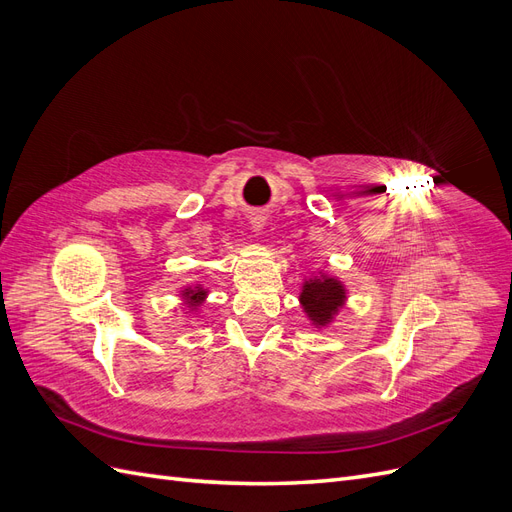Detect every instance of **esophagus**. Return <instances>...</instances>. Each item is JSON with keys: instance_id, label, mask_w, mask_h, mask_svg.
Segmentation results:
<instances>
[{"instance_id": "esophagus-1", "label": "esophagus", "mask_w": 512, "mask_h": 512, "mask_svg": "<svg viewBox=\"0 0 512 512\" xmlns=\"http://www.w3.org/2000/svg\"><path fill=\"white\" fill-rule=\"evenodd\" d=\"M252 228H254V232H260V230H262V222H260V220H254V222H252Z\"/></svg>"}]
</instances>
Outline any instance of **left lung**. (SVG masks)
I'll use <instances>...</instances> for the list:
<instances>
[{
  "label": "left lung",
  "instance_id": "left-lung-1",
  "mask_svg": "<svg viewBox=\"0 0 512 512\" xmlns=\"http://www.w3.org/2000/svg\"><path fill=\"white\" fill-rule=\"evenodd\" d=\"M348 292L344 282L329 273H320L303 282L299 301L305 316L312 320L314 327L322 329L335 320L339 309L346 305Z\"/></svg>",
  "mask_w": 512,
  "mask_h": 512
}]
</instances>
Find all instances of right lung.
<instances>
[{"mask_svg": "<svg viewBox=\"0 0 512 512\" xmlns=\"http://www.w3.org/2000/svg\"><path fill=\"white\" fill-rule=\"evenodd\" d=\"M209 290L203 288L200 284H194V286H185L181 290V299L185 303V307H190V312H196V309L205 303Z\"/></svg>", "mask_w": 512, "mask_h": 512, "instance_id": "1", "label": "right lung"}]
</instances>
